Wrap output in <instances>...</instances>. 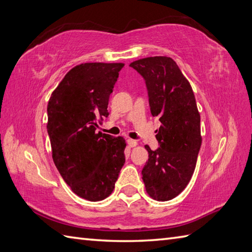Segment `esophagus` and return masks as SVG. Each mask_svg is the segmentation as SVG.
<instances>
[{
  "mask_svg": "<svg viewBox=\"0 0 252 252\" xmlns=\"http://www.w3.org/2000/svg\"><path fill=\"white\" fill-rule=\"evenodd\" d=\"M126 144H127V146L128 147H135V146H137V142L136 140H134V139H131V138H127L126 139Z\"/></svg>",
  "mask_w": 252,
  "mask_h": 252,
  "instance_id": "1",
  "label": "esophagus"
}]
</instances>
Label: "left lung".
<instances>
[{"instance_id":"1","label":"left lung","mask_w":252,"mask_h":252,"mask_svg":"<svg viewBox=\"0 0 252 252\" xmlns=\"http://www.w3.org/2000/svg\"><path fill=\"white\" fill-rule=\"evenodd\" d=\"M145 79L151 115L161 126L160 147L145 146L149 159L142 171L146 191L156 201L176 197L189 184L201 148V117L190 83L172 58L149 57L130 64Z\"/></svg>"}]
</instances>
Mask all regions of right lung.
Segmentation results:
<instances>
[{
    "label": "right lung",
    "mask_w": 252,
    "mask_h": 252,
    "mask_svg": "<svg viewBox=\"0 0 252 252\" xmlns=\"http://www.w3.org/2000/svg\"><path fill=\"white\" fill-rule=\"evenodd\" d=\"M124 63H83L73 67L52 92L47 132L52 159L64 181L85 200L112 194L126 162L124 137L96 133L107 117L108 99Z\"/></svg>",
    "instance_id": "add662e5"
}]
</instances>
